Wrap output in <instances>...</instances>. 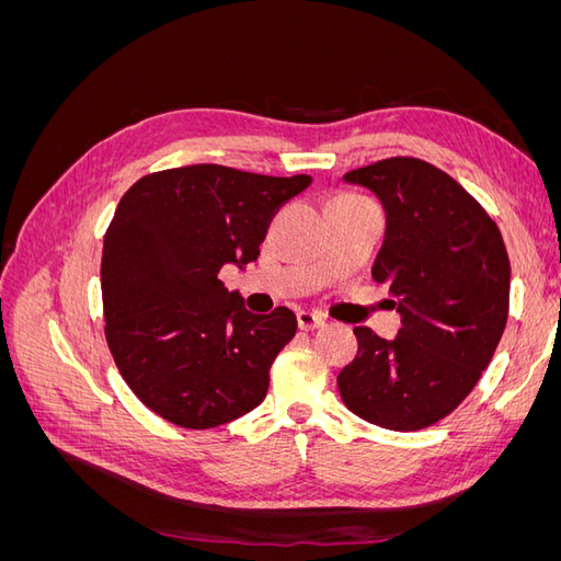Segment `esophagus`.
<instances>
[{
	"label": "esophagus",
	"instance_id": "34e87169",
	"mask_svg": "<svg viewBox=\"0 0 561 561\" xmlns=\"http://www.w3.org/2000/svg\"><path fill=\"white\" fill-rule=\"evenodd\" d=\"M322 322H325V320H322L318 313H311V311H299V313H297V325H299V330H304V332L320 328Z\"/></svg>",
	"mask_w": 561,
	"mask_h": 561
}]
</instances>
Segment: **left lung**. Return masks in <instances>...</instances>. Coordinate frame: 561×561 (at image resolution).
Returning <instances> with one entry per match:
<instances>
[{"mask_svg":"<svg viewBox=\"0 0 561 561\" xmlns=\"http://www.w3.org/2000/svg\"><path fill=\"white\" fill-rule=\"evenodd\" d=\"M342 180L383 206L371 278L388 285L402 328L396 339L353 328L358 355L339 371V393L375 426L426 428L461 404L501 342L511 297L501 231L461 184L421 159H383Z\"/></svg>","mask_w":561,"mask_h":561,"instance_id":"1","label":"left lung"}]
</instances>
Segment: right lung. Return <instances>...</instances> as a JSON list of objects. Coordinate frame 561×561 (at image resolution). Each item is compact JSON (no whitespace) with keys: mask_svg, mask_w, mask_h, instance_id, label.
Here are the masks:
<instances>
[{"mask_svg":"<svg viewBox=\"0 0 561 561\" xmlns=\"http://www.w3.org/2000/svg\"><path fill=\"white\" fill-rule=\"evenodd\" d=\"M311 182L196 163L145 175L118 201L100 264L105 336L133 393L161 419L215 428L264 400L297 316L248 311L217 274L257 260L271 217Z\"/></svg>","mask_w":561,"mask_h":561,"instance_id":"right-lung-1","label":"right lung"}]
</instances>
